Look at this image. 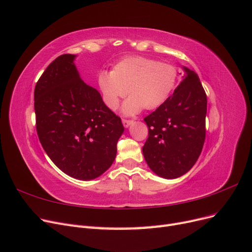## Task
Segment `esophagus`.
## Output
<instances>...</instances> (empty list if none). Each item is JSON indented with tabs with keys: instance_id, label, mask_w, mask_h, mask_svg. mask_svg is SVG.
Instances as JSON below:
<instances>
[{
	"instance_id": "1",
	"label": "esophagus",
	"mask_w": 252,
	"mask_h": 252,
	"mask_svg": "<svg viewBox=\"0 0 252 252\" xmlns=\"http://www.w3.org/2000/svg\"><path fill=\"white\" fill-rule=\"evenodd\" d=\"M122 123H123V125H124V127H125V128H127V127H129V125H130V124L132 123V121L123 119V120H122Z\"/></svg>"
}]
</instances>
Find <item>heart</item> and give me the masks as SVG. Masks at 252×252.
Wrapping results in <instances>:
<instances>
[{"instance_id": "obj_1", "label": "heart", "mask_w": 252, "mask_h": 252, "mask_svg": "<svg viewBox=\"0 0 252 252\" xmlns=\"http://www.w3.org/2000/svg\"><path fill=\"white\" fill-rule=\"evenodd\" d=\"M178 69L168 63L146 57L132 56L119 61L110 72L97 74V85L105 105L117 109L122 97L130 94L122 106L126 116L139 113L143 108L159 107L174 89Z\"/></svg>"}]
</instances>
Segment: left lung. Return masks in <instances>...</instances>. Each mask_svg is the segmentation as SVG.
<instances>
[{"mask_svg": "<svg viewBox=\"0 0 252 252\" xmlns=\"http://www.w3.org/2000/svg\"><path fill=\"white\" fill-rule=\"evenodd\" d=\"M185 77L171 96L144 119L148 139L143 155L158 177L177 179L199 158L205 142L207 96L199 75L183 66Z\"/></svg>", "mask_w": 252, "mask_h": 252, "instance_id": "left-lung-1", "label": "left lung"}]
</instances>
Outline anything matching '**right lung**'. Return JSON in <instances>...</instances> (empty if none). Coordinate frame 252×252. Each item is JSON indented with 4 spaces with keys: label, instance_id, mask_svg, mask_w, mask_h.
Masks as SVG:
<instances>
[{
    "label": "right lung",
    "instance_id": "1",
    "mask_svg": "<svg viewBox=\"0 0 252 252\" xmlns=\"http://www.w3.org/2000/svg\"><path fill=\"white\" fill-rule=\"evenodd\" d=\"M74 55L49 64L34 88L36 132L42 146L69 177L88 181L107 170L124 132L121 118L81 79Z\"/></svg>",
    "mask_w": 252,
    "mask_h": 252
}]
</instances>
